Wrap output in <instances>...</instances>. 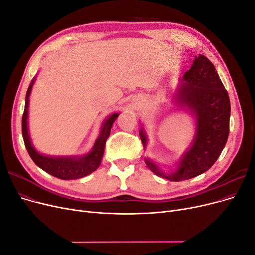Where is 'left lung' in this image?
I'll return each instance as SVG.
<instances>
[{
    "label": "left lung",
    "instance_id": "1",
    "mask_svg": "<svg viewBox=\"0 0 255 255\" xmlns=\"http://www.w3.org/2000/svg\"><path fill=\"white\" fill-rule=\"evenodd\" d=\"M173 102L193 116L195 123L193 140L173 171L165 172L148 157H145V164L155 175L179 181L208 171L218 160L229 134L230 102L214 64L203 55L195 56L191 68L173 93ZM139 135L146 150L148 138L143 126Z\"/></svg>",
    "mask_w": 255,
    "mask_h": 255
}]
</instances>
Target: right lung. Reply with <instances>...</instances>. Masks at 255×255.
Here are the masks:
<instances>
[{
    "label": "right lung",
    "instance_id": "add662e5",
    "mask_svg": "<svg viewBox=\"0 0 255 255\" xmlns=\"http://www.w3.org/2000/svg\"><path fill=\"white\" fill-rule=\"evenodd\" d=\"M35 83V78L31 81L26 94L25 110H23L21 119V130L25 146L31 156L33 162L41 168L43 171L47 172L55 177L64 180L78 179L92 173L98 169L102 163L105 145L108 137L110 136L111 128L119 113H113L106 117L103 121L101 131L98 139L95 140L92 148L82 155H46L35 149L32 144L29 127H28V113H29V98L32 91V87Z\"/></svg>",
    "mask_w": 255,
    "mask_h": 255
}]
</instances>
